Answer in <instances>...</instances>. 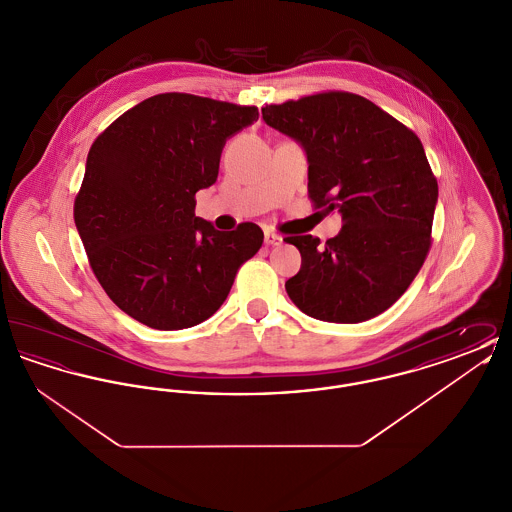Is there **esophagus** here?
Instances as JSON below:
<instances>
[{
  "label": "esophagus",
  "instance_id": "34e87169",
  "mask_svg": "<svg viewBox=\"0 0 512 512\" xmlns=\"http://www.w3.org/2000/svg\"><path fill=\"white\" fill-rule=\"evenodd\" d=\"M265 244L280 245L282 244V236H280V234H274V232H265Z\"/></svg>",
  "mask_w": 512,
  "mask_h": 512
}]
</instances>
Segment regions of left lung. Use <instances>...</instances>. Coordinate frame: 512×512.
Segmentation results:
<instances>
[{
  "label": "left lung",
  "instance_id": "obj_1",
  "mask_svg": "<svg viewBox=\"0 0 512 512\" xmlns=\"http://www.w3.org/2000/svg\"><path fill=\"white\" fill-rule=\"evenodd\" d=\"M268 126L295 138L309 161L315 209L340 211L341 230L288 236L301 253L286 292L305 315L353 324L407 292L432 245L438 180L411 128L372 101L340 90L263 109Z\"/></svg>",
  "mask_w": 512,
  "mask_h": 512
}]
</instances>
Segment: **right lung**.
<instances>
[{"label": "right lung", "instance_id": "add662e5", "mask_svg": "<svg viewBox=\"0 0 512 512\" xmlns=\"http://www.w3.org/2000/svg\"><path fill=\"white\" fill-rule=\"evenodd\" d=\"M259 119L255 105L157 94L122 113L90 147L74 222L101 288L128 317L182 330L213 317L263 230L219 232L195 217L215 184L226 138Z\"/></svg>", "mask_w": 512, "mask_h": 512}]
</instances>
